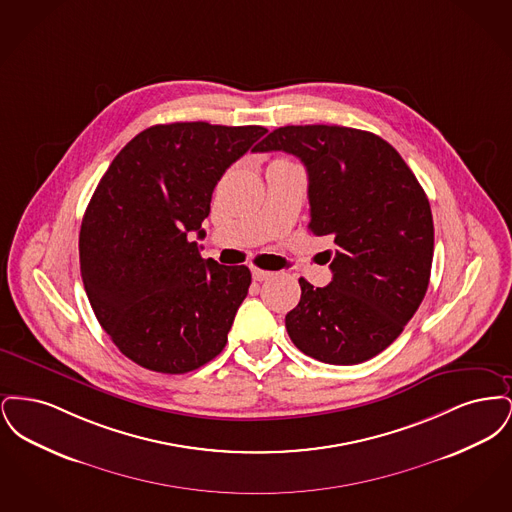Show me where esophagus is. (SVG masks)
<instances>
[{
	"label": "esophagus",
	"mask_w": 512,
	"mask_h": 512,
	"mask_svg": "<svg viewBox=\"0 0 512 512\" xmlns=\"http://www.w3.org/2000/svg\"><path fill=\"white\" fill-rule=\"evenodd\" d=\"M251 274H253V280H257V282H263V280H268L272 276L270 270H263V268L257 267L251 268Z\"/></svg>",
	"instance_id": "1"
}]
</instances>
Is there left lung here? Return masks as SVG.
Instances as JSON below:
<instances>
[{"label":"left lung","instance_id":"obj_1","mask_svg":"<svg viewBox=\"0 0 512 512\" xmlns=\"http://www.w3.org/2000/svg\"><path fill=\"white\" fill-rule=\"evenodd\" d=\"M257 151H286L309 174V230L334 240L332 282L299 278L286 315L295 347L328 365H359L397 340L432 270L434 220L403 157L380 136L328 124L282 126Z\"/></svg>","mask_w":512,"mask_h":512}]
</instances>
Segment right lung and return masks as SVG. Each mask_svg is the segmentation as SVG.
I'll return each mask as SVG.
<instances>
[{
	"label": "right lung",
	"mask_w": 512,
	"mask_h": 512,
	"mask_svg": "<svg viewBox=\"0 0 512 512\" xmlns=\"http://www.w3.org/2000/svg\"><path fill=\"white\" fill-rule=\"evenodd\" d=\"M263 126L155 124L113 159L80 228V272L101 328L136 365L184 374L224 349L251 272L201 259L224 171L257 149Z\"/></svg>",
	"instance_id": "1"
}]
</instances>
